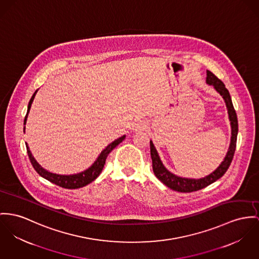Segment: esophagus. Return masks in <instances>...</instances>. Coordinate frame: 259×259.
<instances>
[{"instance_id":"obj_1","label":"esophagus","mask_w":259,"mask_h":259,"mask_svg":"<svg viewBox=\"0 0 259 259\" xmlns=\"http://www.w3.org/2000/svg\"><path fill=\"white\" fill-rule=\"evenodd\" d=\"M146 127V123L144 121H138L137 124H136V129H142V128H145Z\"/></svg>"}]
</instances>
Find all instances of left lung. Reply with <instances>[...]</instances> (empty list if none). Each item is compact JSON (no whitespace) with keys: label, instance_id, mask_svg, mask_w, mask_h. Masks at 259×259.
Here are the masks:
<instances>
[{"label":"left lung","instance_id":"obj_1","mask_svg":"<svg viewBox=\"0 0 259 259\" xmlns=\"http://www.w3.org/2000/svg\"><path fill=\"white\" fill-rule=\"evenodd\" d=\"M206 82L210 85H213L214 89L219 93L220 95L222 96V98L225 100V103H226V106L228 109L229 119L231 122V129H232L230 147H229L226 157L224 158V160L221 162V164L213 172H211L210 175H208L207 177H204L202 179H187V178H181V177L174 175L163 165L161 159L159 158L158 151H157L153 141L151 140L150 148H151V157H152V161H153L154 174L164 185H166L167 187H169L170 189H172L175 191L185 192V193L193 192V191L200 190V189L210 185L211 183L215 182L216 180L221 179L225 175V172L228 170V168L233 160V158H234V155H235L239 125H238L237 113L234 108L230 93L226 89L224 82L218 79L210 71H207Z\"/></svg>","mask_w":259,"mask_h":259}]
</instances>
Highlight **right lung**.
<instances>
[{
  "instance_id": "1",
  "label": "right lung",
  "mask_w": 259,
  "mask_h": 259,
  "mask_svg": "<svg viewBox=\"0 0 259 259\" xmlns=\"http://www.w3.org/2000/svg\"><path fill=\"white\" fill-rule=\"evenodd\" d=\"M38 90L35 91V93L32 95L31 99L28 102V106H27V112H26V115L24 117V121H23V132H25V124H26V120H27V116H28V113H29V110H30V107H31V104L33 102V100L35 98V95L37 93ZM125 135H123L122 137H120L118 139L113 141L112 143H110L101 153L100 154V156L98 157V159H96V161L85 170L79 172V174H76V175H69V176H66V175H57V174H53V172H50L48 170H46L45 168H43L39 163L36 161V159H34V157L32 156L30 150H29V147L27 146V143H25L26 145V150H27V155H28V158L30 159V162L32 164V166L34 167V169L37 171V174L39 175L40 177H42L43 179H47L48 181L58 185L60 187H63V188H67V189H77V188H80V187H83L85 185H88L89 183H91L92 181H94L95 179H97L101 172L103 166H104V163H105V160L106 158L108 156V154L117 146L119 145L120 143L125 139Z\"/></svg>"
}]
</instances>
